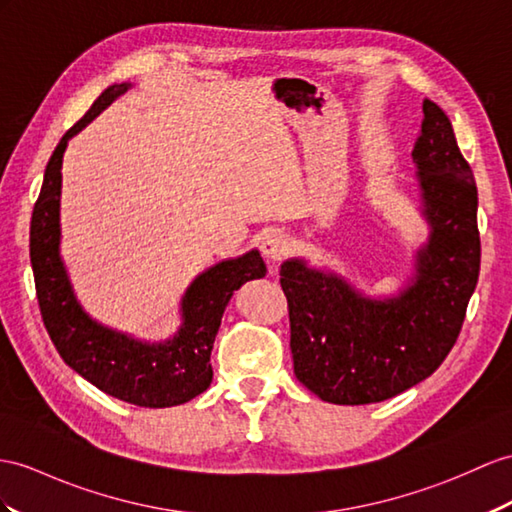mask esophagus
I'll return each instance as SVG.
<instances>
[{"instance_id": "34e87169", "label": "esophagus", "mask_w": 512, "mask_h": 512, "mask_svg": "<svg viewBox=\"0 0 512 512\" xmlns=\"http://www.w3.org/2000/svg\"><path fill=\"white\" fill-rule=\"evenodd\" d=\"M291 243H289V236L282 234L280 230H269L263 241H260V252H263L271 263H280V260L289 254Z\"/></svg>"}]
</instances>
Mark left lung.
I'll list each match as a JSON object with an SVG mask.
<instances>
[{
	"label": "left lung",
	"instance_id": "8db88e82",
	"mask_svg": "<svg viewBox=\"0 0 512 512\" xmlns=\"http://www.w3.org/2000/svg\"><path fill=\"white\" fill-rule=\"evenodd\" d=\"M413 162L430 236L400 295L367 297L302 258L280 269L295 376L323 402L360 406L404 393L439 369L463 328L480 273L478 189L450 119L430 99Z\"/></svg>",
	"mask_w": 512,
	"mask_h": 512
}]
</instances>
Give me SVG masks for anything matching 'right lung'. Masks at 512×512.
I'll list each match as a JSON object with an SVG mask.
<instances>
[{"instance_id": "1", "label": "right lung", "mask_w": 512, "mask_h": 512, "mask_svg": "<svg viewBox=\"0 0 512 512\" xmlns=\"http://www.w3.org/2000/svg\"><path fill=\"white\" fill-rule=\"evenodd\" d=\"M130 86L128 82L108 86L95 99L91 110L56 145L34 204L30 260L43 323L60 358L99 391L121 402L169 408L193 400L213 382L210 352L223 310L241 284L263 278L267 267L258 249H252L199 273L182 297L180 330L173 339L162 343H145L110 330L84 313L60 258L62 154L71 136H76Z\"/></svg>"}]
</instances>
